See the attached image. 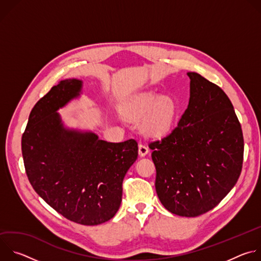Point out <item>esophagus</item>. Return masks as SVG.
<instances>
[{"label": "esophagus", "instance_id": "34e87169", "mask_svg": "<svg viewBox=\"0 0 261 261\" xmlns=\"http://www.w3.org/2000/svg\"><path fill=\"white\" fill-rule=\"evenodd\" d=\"M148 152H150V148H148L146 145H144L142 143L138 144V154H139V156L144 157L145 155L148 154Z\"/></svg>", "mask_w": 261, "mask_h": 261}]
</instances>
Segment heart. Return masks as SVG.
Segmentation results:
<instances>
[{
	"label": "heart",
	"instance_id": "1",
	"mask_svg": "<svg viewBox=\"0 0 261 261\" xmlns=\"http://www.w3.org/2000/svg\"><path fill=\"white\" fill-rule=\"evenodd\" d=\"M121 113L129 120H140V129L144 134L162 136L175 121L177 104L171 96L144 91L127 97L121 105Z\"/></svg>",
	"mask_w": 261,
	"mask_h": 261
}]
</instances>
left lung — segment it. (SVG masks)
Wrapping results in <instances>:
<instances>
[{"instance_id": "obj_1", "label": "left lung", "mask_w": 261, "mask_h": 261, "mask_svg": "<svg viewBox=\"0 0 261 261\" xmlns=\"http://www.w3.org/2000/svg\"><path fill=\"white\" fill-rule=\"evenodd\" d=\"M190 98L172 132L150 143L155 187L174 215L197 217L214 208L237 184L244 137L232 103L221 88L188 72Z\"/></svg>"}]
</instances>
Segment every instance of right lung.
<instances>
[{
    "instance_id": "obj_1",
    "label": "right lung",
    "mask_w": 261,
    "mask_h": 261,
    "mask_svg": "<svg viewBox=\"0 0 261 261\" xmlns=\"http://www.w3.org/2000/svg\"><path fill=\"white\" fill-rule=\"evenodd\" d=\"M83 93L69 79L33 107L21 138L28 178L47 204L70 221L98 225L117 214L123 179L136 161L134 139L108 142L89 130L68 128L58 110Z\"/></svg>"
}]
</instances>
